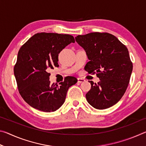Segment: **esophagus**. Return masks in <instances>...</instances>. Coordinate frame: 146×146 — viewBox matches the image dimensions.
I'll return each mask as SVG.
<instances>
[{"label": "esophagus", "mask_w": 146, "mask_h": 146, "mask_svg": "<svg viewBox=\"0 0 146 146\" xmlns=\"http://www.w3.org/2000/svg\"><path fill=\"white\" fill-rule=\"evenodd\" d=\"M84 81H85V80L82 78H78V82H79V83L84 82Z\"/></svg>", "instance_id": "esophagus-1"}]
</instances>
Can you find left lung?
Masks as SVG:
<instances>
[{
	"mask_svg": "<svg viewBox=\"0 0 146 146\" xmlns=\"http://www.w3.org/2000/svg\"><path fill=\"white\" fill-rule=\"evenodd\" d=\"M76 42L84 49L90 61L86 70L97 72L100 81L91 83L86 93L88 102L97 110H105L116 104L129 84L133 70L129 51L125 45L111 34L94 32L78 35Z\"/></svg>",
	"mask_w": 146,
	"mask_h": 146,
	"instance_id": "obj_1",
	"label": "left lung"
}]
</instances>
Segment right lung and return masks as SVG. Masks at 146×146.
<instances>
[{
    "label": "right lung",
    "mask_w": 146,
    "mask_h": 146,
    "mask_svg": "<svg viewBox=\"0 0 146 146\" xmlns=\"http://www.w3.org/2000/svg\"><path fill=\"white\" fill-rule=\"evenodd\" d=\"M71 43L75 39L70 35L40 33L20 48L14 75L21 97L32 108L55 111L65 102L69 88L77 82L73 76H68L60 85L49 81V70L58 66L59 53Z\"/></svg>",
    "instance_id": "obj_1"
}]
</instances>
